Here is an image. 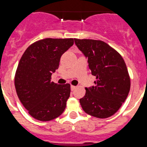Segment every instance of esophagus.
<instances>
[{
	"label": "esophagus",
	"mask_w": 147,
	"mask_h": 147,
	"mask_svg": "<svg viewBox=\"0 0 147 147\" xmlns=\"http://www.w3.org/2000/svg\"><path fill=\"white\" fill-rule=\"evenodd\" d=\"M75 88H76V86H74V85H71V90H72V91L75 90Z\"/></svg>",
	"instance_id": "34e87169"
}]
</instances>
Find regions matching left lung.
Wrapping results in <instances>:
<instances>
[{"label": "left lung", "mask_w": 147, "mask_h": 147, "mask_svg": "<svg viewBox=\"0 0 147 147\" xmlns=\"http://www.w3.org/2000/svg\"><path fill=\"white\" fill-rule=\"evenodd\" d=\"M88 59L95 86L85 88L80 102L84 111L99 119L113 116L126 100L131 82L124 60L119 52L100 40L74 39Z\"/></svg>", "instance_id": "1"}]
</instances>
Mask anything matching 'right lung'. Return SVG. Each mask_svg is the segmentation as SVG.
I'll list each match as a JSON object with an SVG mask.
<instances>
[{"label": "right lung", "instance_id": "obj_1", "mask_svg": "<svg viewBox=\"0 0 147 147\" xmlns=\"http://www.w3.org/2000/svg\"><path fill=\"white\" fill-rule=\"evenodd\" d=\"M73 39H42L30 45L18 63L15 87L28 113L42 121L53 120L66 108L70 85L51 82L62 55L73 45Z\"/></svg>", "mask_w": 147, "mask_h": 147}]
</instances>
